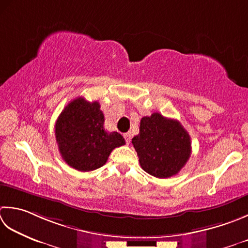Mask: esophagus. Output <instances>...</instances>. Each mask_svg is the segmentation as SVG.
Masks as SVG:
<instances>
[{"label": "esophagus", "mask_w": 248, "mask_h": 248, "mask_svg": "<svg viewBox=\"0 0 248 248\" xmlns=\"http://www.w3.org/2000/svg\"><path fill=\"white\" fill-rule=\"evenodd\" d=\"M124 140H125V143L130 144V142H131V133H130V132L124 133Z\"/></svg>", "instance_id": "esophagus-1"}]
</instances>
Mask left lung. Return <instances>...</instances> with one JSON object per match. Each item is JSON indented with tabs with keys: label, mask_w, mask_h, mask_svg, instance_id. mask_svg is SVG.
Here are the masks:
<instances>
[{
	"label": "left lung",
	"mask_w": 248,
	"mask_h": 248,
	"mask_svg": "<svg viewBox=\"0 0 248 248\" xmlns=\"http://www.w3.org/2000/svg\"><path fill=\"white\" fill-rule=\"evenodd\" d=\"M140 167L158 178H168L185 167L191 140L179 121L154 113L140 119V133L132 139Z\"/></svg>",
	"instance_id": "left-lung-1"
}]
</instances>
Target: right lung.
Masks as SVG:
<instances>
[{"instance_id":"obj_1","label":"right lung","mask_w":248,"mask_h":248,"mask_svg":"<svg viewBox=\"0 0 248 248\" xmlns=\"http://www.w3.org/2000/svg\"><path fill=\"white\" fill-rule=\"evenodd\" d=\"M55 129L63 160L81 172L103 167L113 149L125 144L118 132L105 131L99 102H88L81 96L65 106Z\"/></svg>"}]
</instances>
